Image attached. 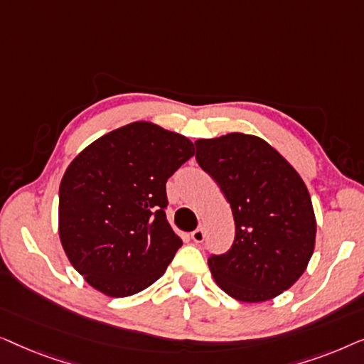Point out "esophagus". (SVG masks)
I'll return each mask as SVG.
<instances>
[{
    "label": "esophagus",
    "mask_w": 364,
    "mask_h": 364,
    "mask_svg": "<svg viewBox=\"0 0 364 364\" xmlns=\"http://www.w3.org/2000/svg\"><path fill=\"white\" fill-rule=\"evenodd\" d=\"M203 238H205V232H203L202 227H198L197 230L192 232V240L196 243H202Z\"/></svg>",
    "instance_id": "34e87169"
}]
</instances>
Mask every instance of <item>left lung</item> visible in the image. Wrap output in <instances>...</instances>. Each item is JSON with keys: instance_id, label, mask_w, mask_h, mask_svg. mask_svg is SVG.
<instances>
[{"instance_id": "8db88e82", "label": "left lung", "mask_w": 364, "mask_h": 364, "mask_svg": "<svg viewBox=\"0 0 364 364\" xmlns=\"http://www.w3.org/2000/svg\"><path fill=\"white\" fill-rule=\"evenodd\" d=\"M196 159L230 203L235 240L210 255L213 280L238 301L258 303L280 295L306 270L316 220L298 172L257 136L232 132L198 139Z\"/></svg>"}]
</instances>
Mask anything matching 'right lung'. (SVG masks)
Wrapping results in <instances>:
<instances>
[{
    "instance_id": "1",
    "label": "right lung",
    "mask_w": 364,
    "mask_h": 364,
    "mask_svg": "<svg viewBox=\"0 0 364 364\" xmlns=\"http://www.w3.org/2000/svg\"><path fill=\"white\" fill-rule=\"evenodd\" d=\"M193 144L152 122L99 137L64 172L59 238L89 285L122 298L151 287L182 247L166 217L167 178Z\"/></svg>"
}]
</instances>
